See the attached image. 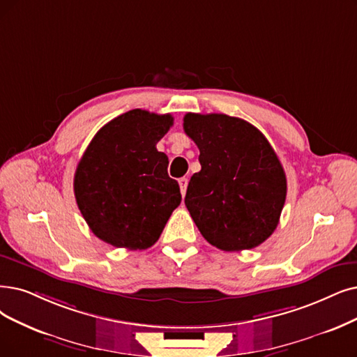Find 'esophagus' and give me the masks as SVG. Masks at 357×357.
Returning a JSON list of instances; mask_svg holds the SVG:
<instances>
[{"mask_svg": "<svg viewBox=\"0 0 357 357\" xmlns=\"http://www.w3.org/2000/svg\"><path fill=\"white\" fill-rule=\"evenodd\" d=\"M188 183H189V180L186 178V177H181L180 180H178V186H180V190H181V195L184 196L186 195V189H188Z\"/></svg>", "mask_w": 357, "mask_h": 357, "instance_id": "obj_1", "label": "esophagus"}]
</instances>
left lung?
<instances>
[{
	"label": "left lung",
	"mask_w": 357,
	"mask_h": 357,
	"mask_svg": "<svg viewBox=\"0 0 357 357\" xmlns=\"http://www.w3.org/2000/svg\"><path fill=\"white\" fill-rule=\"evenodd\" d=\"M183 129L199 148L201 171L186 204L208 243L225 252L253 249L274 233L286 202L284 168L266 137L225 114H193Z\"/></svg>",
	"instance_id": "1"
}]
</instances>
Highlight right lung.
I'll use <instances>...</instances> for the list:
<instances>
[{
  "instance_id": "obj_1",
  "label": "right lung",
  "mask_w": 357,
  "mask_h": 357,
  "mask_svg": "<svg viewBox=\"0 0 357 357\" xmlns=\"http://www.w3.org/2000/svg\"><path fill=\"white\" fill-rule=\"evenodd\" d=\"M171 114L127 111L107 123L84 151L75 174L77 206L105 243L142 250L160 238L181 202L156 144L173 126Z\"/></svg>"
}]
</instances>
